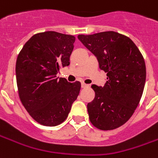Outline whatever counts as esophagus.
I'll return each mask as SVG.
<instances>
[{"mask_svg": "<svg viewBox=\"0 0 158 158\" xmlns=\"http://www.w3.org/2000/svg\"><path fill=\"white\" fill-rule=\"evenodd\" d=\"M89 85H86V84L85 83H81V87L82 88H87Z\"/></svg>", "mask_w": 158, "mask_h": 158, "instance_id": "obj_1", "label": "esophagus"}]
</instances>
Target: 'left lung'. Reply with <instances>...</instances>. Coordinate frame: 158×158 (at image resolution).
<instances>
[{"label":"left lung","instance_id":"left-lung-1","mask_svg":"<svg viewBox=\"0 0 158 158\" xmlns=\"http://www.w3.org/2000/svg\"><path fill=\"white\" fill-rule=\"evenodd\" d=\"M78 39L107 73L104 86L93 85L95 98L87 104L91 123L103 131L118 128L132 116L141 99L146 79L142 54L132 40L113 31Z\"/></svg>","mask_w":158,"mask_h":158}]
</instances>
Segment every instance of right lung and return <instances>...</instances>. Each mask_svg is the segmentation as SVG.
<instances>
[{"mask_svg": "<svg viewBox=\"0 0 158 158\" xmlns=\"http://www.w3.org/2000/svg\"><path fill=\"white\" fill-rule=\"evenodd\" d=\"M75 37L53 31L34 34L17 57L16 81L20 101L31 117L46 126L64 122L81 85L57 77L70 64Z\"/></svg>", "mask_w": 158, "mask_h": 158, "instance_id": "1", "label": "right lung"}]
</instances>
